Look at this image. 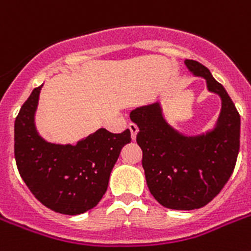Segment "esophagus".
Segmentation results:
<instances>
[{"mask_svg": "<svg viewBox=\"0 0 251 251\" xmlns=\"http://www.w3.org/2000/svg\"><path fill=\"white\" fill-rule=\"evenodd\" d=\"M129 130H130V133H131V139H133V141H135V139H137L138 131H139V129H138V126L135 125V124H130V125H129Z\"/></svg>", "mask_w": 251, "mask_h": 251, "instance_id": "obj_1", "label": "esophagus"}]
</instances>
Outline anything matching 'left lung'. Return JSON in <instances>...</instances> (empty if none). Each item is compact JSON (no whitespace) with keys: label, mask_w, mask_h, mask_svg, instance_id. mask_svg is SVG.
<instances>
[{"label":"left lung","mask_w":251,"mask_h":251,"mask_svg":"<svg viewBox=\"0 0 251 251\" xmlns=\"http://www.w3.org/2000/svg\"><path fill=\"white\" fill-rule=\"evenodd\" d=\"M185 65L222 99L214 130L183 135L165 121L159 102L130 113L139 127L137 143L143 152L147 186L153 198L171 210H197L210 203L233 173L240 151V114L226 88L198 61L186 60Z\"/></svg>","instance_id":"8db88e82"}]
</instances>
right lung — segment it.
I'll return each mask as SVG.
<instances>
[{
  "instance_id": "1",
  "label": "right lung",
  "mask_w": 251,
  "mask_h": 251,
  "mask_svg": "<svg viewBox=\"0 0 251 251\" xmlns=\"http://www.w3.org/2000/svg\"><path fill=\"white\" fill-rule=\"evenodd\" d=\"M40 87L22 105L14 125V155L19 175L35 198L52 211L79 215L94 208L105 194L110 172L130 130L113 134L96 130L75 146L44 141L35 127Z\"/></svg>"
}]
</instances>
